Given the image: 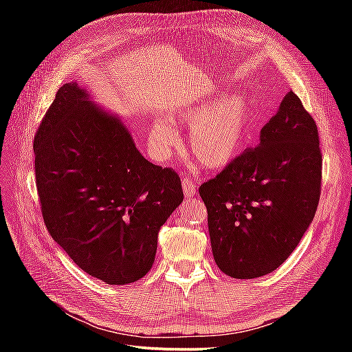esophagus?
Masks as SVG:
<instances>
[{
	"instance_id": "34e87169",
	"label": "esophagus",
	"mask_w": 352,
	"mask_h": 352,
	"mask_svg": "<svg viewBox=\"0 0 352 352\" xmlns=\"http://www.w3.org/2000/svg\"><path fill=\"white\" fill-rule=\"evenodd\" d=\"M183 192L186 199H192L197 193V184L189 177H183Z\"/></svg>"
}]
</instances>
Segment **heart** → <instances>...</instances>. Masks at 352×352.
Wrapping results in <instances>:
<instances>
[{
	"instance_id": "heart-1",
	"label": "heart",
	"mask_w": 352,
	"mask_h": 352,
	"mask_svg": "<svg viewBox=\"0 0 352 352\" xmlns=\"http://www.w3.org/2000/svg\"><path fill=\"white\" fill-rule=\"evenodd\" d=\"M175 124L190 125L188 144L193 157L208 169H221L233 163L246 144L252 125V106L248 96L216 95L175 110L166 119L149 125V148L157 160L168 159L177 145Z\"/></svg>"
}]
</instances>
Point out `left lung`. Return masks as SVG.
<instances>
[{"mask_svg": "<svg viewBox=\"0 0 352 352\" xmlns=\"http://www.w3.org/2000/svg\"><path fill=\"white\" fill-rule=\"evenodd\" d=\"M322 178L318 126L294 92L221 174L201 184L216 265L233 278L274 272L315 218Z\"/></svg>", "mask_w": 352, "mask_h": 352, "instance_id": "obj_1", "label": "left lung"}]
</instances>
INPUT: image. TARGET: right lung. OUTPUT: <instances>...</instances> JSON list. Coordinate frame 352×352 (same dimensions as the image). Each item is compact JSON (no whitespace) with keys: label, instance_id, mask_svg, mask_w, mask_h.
<instances>
[{"label":"right lung","instance_id":"add662e5","mask_svg":"<svg viewBox=\"0 0 352 352\" xmlns=\"http://www.w3.org/2000/svg\"><path fill=\"white\" fill-rule=\"evenodd\" d=\"M34 172L51 237L106 284L151 269L157 236L182 204V180L148 162L118 116L77 83L56 94L34 138Z\"/></svg>","mask_w":352,"mask_h":352}]
</instances>
